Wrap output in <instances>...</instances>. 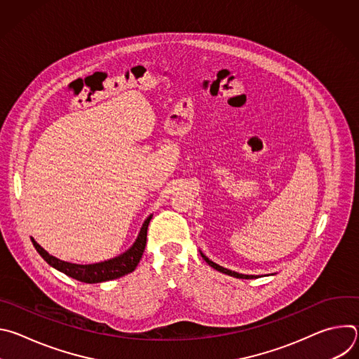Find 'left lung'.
<instances>
[{
    "label": "left lung",
    "instance_id": "8db88e82",
    "mask_svg": "<svg viewBox=\"0 0 359 359\" xmlns=\"http://www.w3.org/2000/svg\"><path fill=\"white\" fill-rule=\"evenodd\" d=\"M200 254H201V257H203V260L206 262L210 267H213L215 270H217V271H220V273H224V274H227V276H231V277H236V278H245V280H248V278H257L259 276H247V274H240V273H236V271H231V270H229V269H224V267H222V266H219V264H216V263H213L212 260H209L206 255H204L201 251H200Z\"/></svg>",
    "mask_w": 359,
    "mask_h": 359
}]
</instances>
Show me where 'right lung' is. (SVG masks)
I'll use <instances>...</instances> for the list:
<instances>
[{
	"label": "right lung",
	"mask_w": 359,
	"mask_h": 359,
	"mask_svg": "<svg viewBox=\"0 0 359 359\" xmlns=\"http://www.w3.org/2000/svg\"><path fill=\"white\" fill-rule=\"evenodd\" d=\"M150 219H151V216H149L144 220V223L137 234V238L135 240L133 245L128 251L118 255V257H115V259L95 263V264H74V263L62 262V260L54 257V255H50L48 251H45L32 237H31V241H32L35 250L39 252L41 257L49 266H53L58 271H61L78 281L88 283V284L104 283V281H111V280L123 277L136 269V266L139 264L142 255H143L144 247H146L147 226L150 223Z\"/></svg>",
	"instance_id": "right-lung-1"
}]
</instances>
